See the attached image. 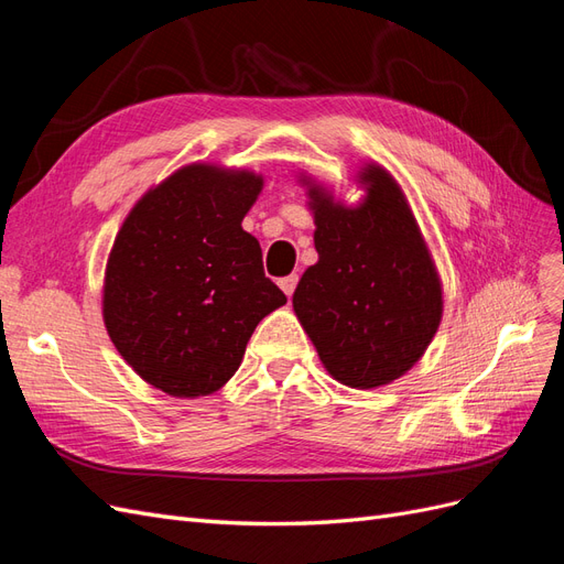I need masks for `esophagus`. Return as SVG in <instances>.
Returning <instances> with one entry per match:
<instances>
[{
  "instance_id": "obj_1",
  "label": "esophagus",
  "mask_w": 564,
  "mask_h": 564,
  "mask_svg": "<svg viewBox=\"0 0 564 564\" xmlns=\"http://www.w3.org/2000/svg\"><path fill=\"white\" fill-rule=\"evenodd\" d=\"M296 284H299V275H286V278H282V280H280V286H282V292H284L286 296H292V294H294Z\"/></svg>"
}]
</instances>
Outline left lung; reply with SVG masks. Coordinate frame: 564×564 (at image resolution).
<instances>
[{
    "label": "left lung",
    "mask_w": 564,
    "mask_h": 564,
    "mask_svg": "<svg viewBox=\"0 0 564 564\" xmlns=\"http://www.w3.org/2000/svg\"><path fill=\"white\" fill-rule=\"evenodd\" d=\"M315 218L317 263L303 272L294 313L332 377L369 390L412 369L440 327L442 282L398 181L360 172L357 207L303 176Z\"/></svg>",
    "instance_id": "8db88e82"
}]
</instances>
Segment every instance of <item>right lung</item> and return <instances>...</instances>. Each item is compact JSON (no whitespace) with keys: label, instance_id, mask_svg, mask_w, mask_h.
Returning <instances> with one entry per match:
<instances>
[{"label":"right lung","instance_id":"right-lung-1","mask_svg":"<svg viewBox=\"0 0 564 564\" xmlns=\"http://www.w3.org/2000/svg\"><path fill=\"white\" fill-rule=\"evenodd\" d=\"M263 191L245 169L187 164L135 202L106 265L104 322L139 377L174 398L224 388L265 315L286 303L242 218Z\"/></svg>","mask_w":564,"mask_h":564}]
</instances>
